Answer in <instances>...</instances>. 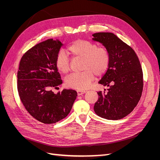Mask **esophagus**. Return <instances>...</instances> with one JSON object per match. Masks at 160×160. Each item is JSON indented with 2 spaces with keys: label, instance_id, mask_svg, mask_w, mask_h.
<instances>
[{
  "label": "esophagus",
  "instance_id": "1",
  "mask_svg": "<svg viewBox=\"0 0 160 160\" xmlns=\"http://www.w3.org/2000/svg\"><path fill=\"white\" fill-rule=\"evenodd\" d=\"M77 95L79 96V95H81L85 93L86 91H83V90H78V91H77Z\"/></svg>",
  "mask_w": 160,
  "mask_h": 160
}]
</instances>
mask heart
<instances>
[{
	"instance_id": "obj_1",
	"label": "heart",
	"mask_w": 160,
	"mask_h": 160,
	"mask_svg": "<svg viewBox=\"0 0 160 160\" xmlns=\"http://www.w3.org/2000/svg\"><path fill=\"white\" fill-rule=\"evenodd\" d=\"M68 52L73 59H83L82 69L79 73L71 74L66 79V85L69 88L83 90L89 88L94 79V73L101 76L108 70L110 62V55L105 47H98L93 42L86 40H77L69 46ZM57 69L66 74L70 71L69 58L63 51H61L56 57Z\"/></svg>"
}]
</instances>
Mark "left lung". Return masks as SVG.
Instances as JSON below:
<instances>
[{
	"label": "left lung",
	"mask_w": 160,
	"mask_h": 160,
	"mask_svg": "<svg viewBox=\"0 0 160 160\" xmlns=\"http://www.w3.org/2000/svg\"><path fill=\"white\" fill-rule=\"evenodd\" d=\"M94 41L101 43L109 52L108 69L99 83L109 87L108 92H98L95 113L107 119L125 118L136 107L141 98L143 72L138 57L132 47L112 32H97Z\"/></svg>",
	"instance_id": "left-lung-1"
}]
</instances>
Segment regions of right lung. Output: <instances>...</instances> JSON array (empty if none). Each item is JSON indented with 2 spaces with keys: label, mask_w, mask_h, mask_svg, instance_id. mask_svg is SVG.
<instances>
[{
  "label": "right lung",
  "mask_w": 160,
  "mask_h": 160,
  "mask_svg": "<svg viewBox=\"0 0 160 160\" xmlns=\"http://www.w3.org/2000/svg\"><path fill=\"white\" fill-rule=\"evenodd\" d=\"M63 45L52 38L37 44L22 57L17 72V89L26 110L38 122L52 124L66 118L77 93L63 89L52 91L62 84L56 57Z\"/></svg>",
  "instance_id": "add662e5"
}]
</instances>
